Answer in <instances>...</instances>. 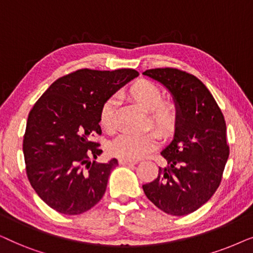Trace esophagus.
I'll list each match as a JSON object with an SVG mask.
<instances>
[{
  "mask_svg": "<svg viewBox=\"0 0 253 253\" xmlns=\"http://www.w3.org/2000/svg\"><path fill=\"white\" fill-rule=\"evenodd\" d=\"M119 162H120V165H122V166H130V165H136L137 164V161L124 160V159H120Z\"/></svg>",
  "mask_w": 253,
  "mask_h": 253,
  "instance_id": "34e87169",
  "label": "esophagus"
}]
</instances>
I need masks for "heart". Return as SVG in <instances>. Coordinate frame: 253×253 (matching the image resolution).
Instances as JSON below:
<instances>
[{"label":"heart","mask_w":253,"mask_h":253,"mask_svg":"<svg viewBox=\"0 0 253 253\" xmlns=\"http://www.w3.org/2000/svg\"><path fill=\"white\" fill-rule=\"evenodd\" d=\"M129 94L140 107L150 112L151 122L162 132H168L174 129L177 120V110L171 101L162 100V92L158 85L146 79L134 82L129 88ZM117 101L110 96L102 103L100 108V126L108 132L115 129V113ZM159 144V137L154 131L136 134L122 133L110 144L113 155L124 160H137L150 153Z\"/></svg>","instance_id":"obj_1"}]
</instances>
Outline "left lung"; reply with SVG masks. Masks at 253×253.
<instances>
[{"instance_id":"obj_1","label":"left lung","mask_w":253,"mask_h":253,"mask_svg":"<svg viewBox=\"0 0 253 253\" xmlns=\"http://www.w3.org/2000/svg\"><path fill=\"white\" fill-rule=\"evenodd\" d=\"M168 89L177 120L172 140L161 152L167 160L153 182L143 185L158 209L175 216L195 212L219 188L229 157L226 121L213 95L195 76L172 68L143 72Z\"/></svg>"}]
</instances>
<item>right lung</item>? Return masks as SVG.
I'll list each match as a JSON object with an SVG mask.
<instances>
[{
    "instance_id": "add662e5",
    "label": "right lung",
    "mask_w": 253,
    "mask_h": 253,
    "mask_svg": "<svg viewBox=\"0 0 253 253\" xmlns=\"http://www.w3.org/2000/svg\"><path fill=\"white\" fill-rule=\"evenodd\" d=\"M138 75L132 69H82L55 81L31 109L23 140L27 178L58 213L82 214L105 195L119 162L91 161L102 153L92 140L101 134L100 108Z\"/></svg>"
}]
</instances>
